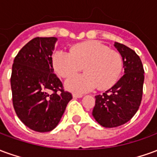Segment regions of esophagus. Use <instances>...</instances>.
<instances>
[{
  "mask_svg": "<svg viewBox=\"0 0 157 157\" xmlns=\"http://www.w3.org/2000/svg\"><path fill=\"white\" fill-rule=\"evenodd\" d=\"M73 96V98H82V94H78V93H73L72 94Z\"/></svg>",
  "mask_w": 157,
  "mask_h": 157,
  "instance_id": "1",
  "label": "esophagus"
}]
</instances>
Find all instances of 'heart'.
Segmentation results:
<instances>
[{
  "label": "heart",
  "mask_w": 157,
  "mask_h": 157,
  "mask_svg": "<svg viewBox=\"0 0 157 157\" xmlns=\"http://www.w3.org/2000/svg\"><path fill=\"white\" fill-rule=\"evenodd\" d=\"M52 63L59 76L67 78L82 69L85 73L73 75L65 86L73 92H86L95 87L107 90L120 77L124 59L121 54L98 41H86L73 45L71 51L57 50Z\"/></svg>",
  "instance_id": "obj_1"
}]
</instances>
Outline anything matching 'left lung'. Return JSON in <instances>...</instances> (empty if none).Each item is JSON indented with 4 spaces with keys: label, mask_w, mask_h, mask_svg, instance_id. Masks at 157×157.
<instances>
[{
    "label": "left lung",
    "mask_w": 157,
    "mask_h": 157,
    "mask_svg": "<svg viewBox=\"0 0 157 157\" xmlns=\"http://www.w3.org/2000/svg\"><path fill=\"white\" fill-rule=\"evenodd\" d=\"M124 59V75L112 88L95 97L92 115L99 124L114 128L131 119L138 111L143 95L144 68L139 55L124 44H114Z\"/></svg>",
    "instance_id": "8db88e82"
}]
</instances>
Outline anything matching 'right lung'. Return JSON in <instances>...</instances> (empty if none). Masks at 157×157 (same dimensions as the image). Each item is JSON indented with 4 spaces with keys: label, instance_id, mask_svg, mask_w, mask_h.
Returning <instances> with one entry per match:
<instances>
[{
    "label": "right lung",
    "instance_id": "obj_1",
    "mask_svg": "<svg viewBox=\"0 0 157 157\" xmlns=\"http://www.w3.org/2000/svg\"><path fill=\"white\" fill-rule=\"evenodd\" d=\"M56 40L55 37L33 39L21 48L12 65L11 87L16 113L27 127L41 133L58 125L72 98L53 71Z\"/></svg>",
    "mask_w": 157,
    "mask_h": 157
}]
</instances>
